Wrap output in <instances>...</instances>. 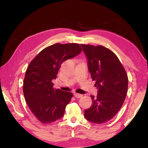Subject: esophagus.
Segmentation results:
<instances>
[{
    "label": "esophagus",
    "instance_id": "obj_1",
    "mask_svg": "<svg viewBox=\"0 0 148 148\" xmlns=\"http://www.w3.org/2000/svg\"><path fill=\"white\" fill-rule=\"evenodd\" d=\"M74 97H76V98H77V99H79V98H81V97H83V95H82L78 94V93H76V92H75V93L74 94Z\"/></svg>",
    "mask_w": 148,
    "mask_h": 148
}]
</instances>
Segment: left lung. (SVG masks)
Masks as SVG:
<instances>
[{
    "label": "left lung",
    "mask_w": 148,
    "mask_h": 148,
    "mask_svg": "<svg viewBox=\"0 0 148 148\" xmlns=\"http://www.w3.org/2000/svg\"><path fill=\"white\" fill-rule=\"evenodd\" d=\"M87 66L97 88V97L85 110L88 121L101 124L110 121L121 108L128 89V77L123 66L111 50L104 46L82 44Z\"/></svg>",
    "instance_id": "left-lung-1"
}]
</instances>
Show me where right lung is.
<instances>
[{
	"mask_svg": "<svg viewBox=\"0 0 148 148\" xmlns=\"http://www.w3.org/2000/svg\"><path fill=\"white\" fill-rule=\"evenodd\" d=\"M81 52L77 44H55L42 50L27 67L23 82L25 99L32 113L43 123L63 116L73 95L54 89L52 80L56 79L62 62Z\"/></svg>",
	"mask_w": 148,
	"mask_h": 148,
	"instance_id": "add662e5",
	"label": "right lung"
}]
</instances>
